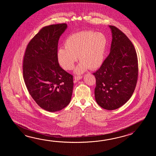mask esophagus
Instances as JSON below:
<instances>
[{"label": "esophagus", "instance_id": "esophagus-1", "mask_svg": "<svg viewBox=\"0 0 156 156\" xmlns=\"http://www.w3.org/2000/svg\"><path fill=\"white\" fill-rule=\"evenodd\" d=\"M83 78V76H75L74 79L76 81H79L81 79Z\"/></svg>", "mask_w": 156, "mask_h": 156}]
</instances>
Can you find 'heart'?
Returning a JSON list of instances; mask_svg holds the SVG:
<instances>
[{"label":"heart","mask_w":156,"mask_h":156,"mask_svg":"<svg viewBox=\"0 0 156 156\" xmlns=\"http://www.w3.org/2000/svg\"><path fill=\"white\" fill-rule=\"evenodd\" d=\"M108 40L101 32L83 30L68 37L65 48L57 50V58L64 70H72L77 60L80 61L75 73L81 74L89 69H97L102 65L105 59Z\"/></svg>","instance_id":"1"}]
</instances>
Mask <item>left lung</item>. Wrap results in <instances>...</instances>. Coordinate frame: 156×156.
Masks as SVG:
<instances>
[{
	"label": "left lung",
	"instance_id": "left-lung-1",
	"mask_svg": "<svg viewBox=\"0 0 156 156\" xmlns=\"http://www.w3.org/2000/svg\"><path fill=\"white\" fill-rule=\"evenodd\" d=\"M112 41L109 56L99 69L93 73L96 78L95 98L103 109L119 108L129 100L138 79V59L133 44L126 35L109 26Z\"/></svg>",
	"mask_w": 156,
	"mask_h": 156
}]
</instances>
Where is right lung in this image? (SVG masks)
Instances as JSON below:
<instances>
[{
  "label": "right lung",
  "instance_id": "right-lung-1",
  "mask_svg": "<svg viewBox=\"0 0 156 156\" xmlns=\"http://www.w3.org/2000/svg\"><path fill=\"white\" fill-rule=\"evenodd\" d=\"M66 24L44 27L30 41L23 59V75L29 93L43 109H63L71 100L73 76L63 70L57 58L58 42Z\"/></svg>",
  "mask_w": 156,
  "mask_h": 156
}]
</instances>
